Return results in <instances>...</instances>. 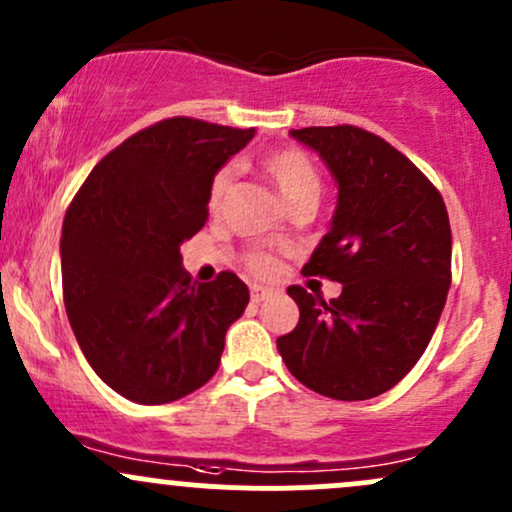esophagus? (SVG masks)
Instances as JSON below:
<instances>
[{"label": "esophagus", "mask_w": 512, "mask_h": 512, "mask_svg": "<svg viewBox=\"0 0 512 512\" xmlns=\"http://www.w3.org/2000/svg\"><path fill=\"white\" fill-rule=\"evenodd\" d=\"M271 295V290L263 288V285H251V300L254 302H263Z\"/></svg>", "instance_id": "obj_1"}]
</instances>
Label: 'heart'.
Wrapping results in <instances>:
<instances>
[{"instance_id":"b5f03b06","label":"heart","mask_w":512,"mask_h":512,"mask_svg":"<svg viewBox=\"0 0 512 512\" xmlns=\"http://www.w3.org/2000/svg\"><path fill=\"white\" fill-rule=\"evenodd\" d=\"M261 166L268 175H271L273 183L278 185V190L283 192L285 200H288L290 205L305 200V197H315L317 200V195H320V188H322L320 173H317L315 163L310 161V156H307L305 151H300V148H278V151L266 153ZM232 183H234L232 166H224L214 173L210 183V195H207L210 210H219V205H222L224 197H227ZM244 263L254 276H261V278L271 276V273L276 271V258L266 254V251H258V249L249 251V254L244 256Z\"/></svg>"}]
</instances>
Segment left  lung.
I'll return each instance as SVG.
<instances>
[{
  "label": "left lung",
  "mask_w": 512,
  "mask_h": 512,
  "mask_svg": "<svg viewBox=\"0 0 512 512\" xmlns=\"http://www.w3.org/2000/svg\"><path fill=\"white\" fill-rule=\"evenodd\" d=\"M339 183L332 229L302 276L342 283L324 300L290 285L300 320L278 337L295 378L334 400H368L408 376L430 344L452 283L442 195L408 156L351 124L290 131Z\"/></svg>",
  "instance_id": "1"
}]
</instances>
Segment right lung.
<instances>
[{
  "instance_id": "obj_1",
  "label": "right lung",
  "mask_w": 512,
  "mask_h": 512,
  "mask_svg": "<svg viewBox=\"0 0 512 512\" xmlns=\"http://www.w3.org/2000/svg\"><path fill=\"white\" fill-rule=\"evenodd\" d=\"M251 139L254 129L163 119L109 151L65 212L70 327L97 376L134 403H173L205 386L249 305L232 271L192 283L180 244L210 217L214 173Z\"/></svg>"
}]
</instances>
